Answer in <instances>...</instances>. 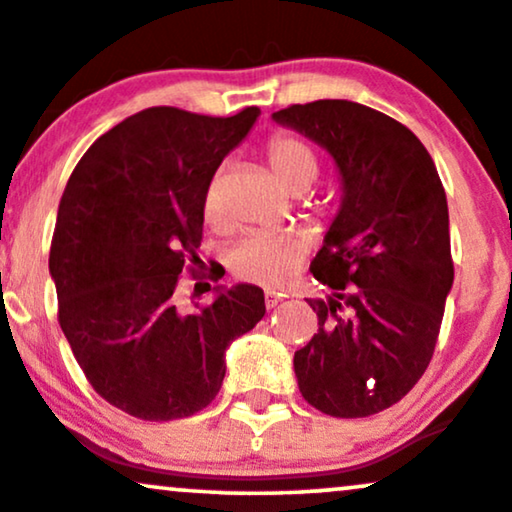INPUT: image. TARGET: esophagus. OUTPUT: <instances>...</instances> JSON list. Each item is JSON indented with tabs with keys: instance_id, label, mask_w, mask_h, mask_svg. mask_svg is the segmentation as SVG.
I'll use <instances>...</instances> for the list:
<instances>
[{
	"instance_id": "esophagus-1",
	"label": "esophagus",
	"mask_w": 512,
	"mask_h": 512,
	"mask_svg": "<svg viewBox=\"0 0 512 512\" xmlns=\"http://www.w3.org/2000/svg\"><path fill=\"white\" fill-rule=\"evenodd\" d=\"M282 302V297H280V294H275V292H266V306H268V309H275V306H278Z\"/></svg>"
}]
</instances>
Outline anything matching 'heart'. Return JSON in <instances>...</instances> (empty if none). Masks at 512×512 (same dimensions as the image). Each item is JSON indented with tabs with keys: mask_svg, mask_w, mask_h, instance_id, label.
Here are the masks:
<instances>
[{
	"mask_svg": "<svg viewBox=\"0 0 512 512\" xmlns=\"http://www.w3.org/2000/svg\"><path fill=\"white\" fill-rule=\"evenodd\" d=\"M270 170L292 194H302L314 184L318 155L309 143L292 134H275L266 146ZM203 218L220 225L222 210L215 184L203 198ZM306 239L297 232H251L230 251V268L239 280L263 287H280L297 273L306 256Z\"/></svg>",
	"mask_w": 512,
	"mask_h": 512,
	"instance_id": "heart-1",
	"label": "heart"
}]
</instances>
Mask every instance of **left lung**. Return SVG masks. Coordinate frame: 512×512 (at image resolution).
<instances>
[{
  "label": "left lung",
  "mask_w": 512,
  "mask_h": 512,
  "mask_svg": "<svg viewBox=\"0 0 512 512\" xmlns=\"http://www.w3.org/2000/svg\"><path fill=\"white\" fill-rule=\"evenodd\" d=\"M333 155L342 206L311 273L314 333L294 352L299 393L340 419L371 417L405 398L434 357L453 287L448 201L424 143L388 114L350 100L273 112Z\"/></svg>",
  "instance_id": "obj_1"
}]
</instances>
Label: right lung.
Listing matches in <instances>:
<instances>
[{"instance_id":"add662e5","label":"right lung","mask_w":512,"mask_h":512,"mask_svg":"<svg viewBox=\"0 0 512 512\" xmlns=\"http://www.w3.org/2000/svg\"><path fill=\"white\" fill-rule=\"evenodd\" d=\"M258 114L148 107L102 134L66 182L50 246L59 326L95 393L131 417L172 422L208 407L225 350L266 314L256 285L196 311L174 297L198 261L210 179Z\"/></svg>"}]
</instances>
